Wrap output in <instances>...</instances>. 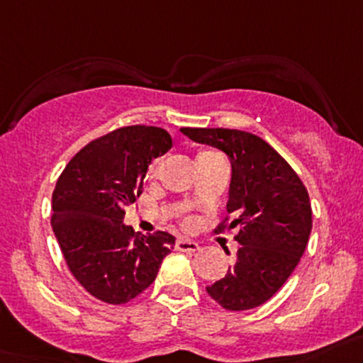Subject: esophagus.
Returning a JSON list of instances; mask_svg holds the SVG:
<instances>
[{"instance_id":"esophagus-1","label":"esophagus","mask_w":363,"mask_h":363,"mask_svg":"<svg viewBox=\"0 0 363 363\" xmlns=\"http://www.w3.org/2000/svg\"><path fill=\"white\" fill-rule=\"evenodd\" d=\"M177 250L182 252H195L200 250L199 244L195 240H188V239H179L177 240Z\"/></svg>"}]
</instances>
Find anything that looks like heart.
Instances as JSON below:
<instances>
[{"mask_svg":"<svg viewBox=\"0 0 363 363\" xmlns=\"http://www.w3.org/2000/svg\"><path fill=\"white\" fill-rule=\"evenodd\" d=\"M152 170H155V164H152V167H151V170H149V172H152Z\"/></svg>","mask_w":363,"mask_h":363,"instance_id":"b5f03b06","label":"heart"}]
</instances>
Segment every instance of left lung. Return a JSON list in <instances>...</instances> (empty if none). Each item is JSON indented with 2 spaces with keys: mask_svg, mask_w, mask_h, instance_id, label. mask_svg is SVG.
Here are the masks:
<instances>
[{
  "mask_svg": "<svg viewBox=\"0 0 363 363\" xmlns=\"http://www.w3.org/2000/svg\"><path fill=\"white\" fill-rule=\"evenodd\" d=\"M181 131L193 142L223 151L232 164L226 208L237 219L226 228L239 226L235 240L240 247L232 270L207 286V294L228 311L255 309L281 290L306 251L313 228L306 186L283 156L256 135L226 128Z\"/></svg>",
  "mask_w": 363,
  "mask_h": 363,
  "instance_id": "1",
  "label": "left lung"
}]
</instances>
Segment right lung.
I'll use <instances>...</instances> for the list:
<instances>
[{"instance_id":"1","label":"right lung","mask_w":363,"mask_h":363,"mask_svg":"<svg viewBox=\"0 0 363 363\" xmlns=\"http://www.w3.org/2000/svg\"><path fill=\"white\" fill-rule=\"evenodd\" d=\"M156 126H126L89 142L67 164L52 193L54 235L73 277L98 300L126 303L156 279L175 237L135 233L124 208L140 196L151 161L170 151Z\"/></svg>"}]
</instances>
